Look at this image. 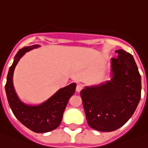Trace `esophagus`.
Listing matches in <instances>:
<instances>
[{
	"instance_id": "obj_1",
	"label": "esophagus",
	"mask_w": 148,
	"mask_h": 148,
	"mask_svg": "<svg viewBox=\"0 0 148 148\" xmlns=\"http://www.w3.org/2000/svg\"><path fill=\"white\" fill-rule=\"evenodd\" d=\"M82 88H83V85H82V84H78L77 85H76V92H80V90H81Z\"/></svg>"
}]
</instances>
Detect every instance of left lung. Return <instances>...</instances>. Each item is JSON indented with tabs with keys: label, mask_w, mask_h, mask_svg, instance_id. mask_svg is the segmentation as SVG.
Returning a JSON list of instances; mask_svg holds the SVG:
<instances>
[{
	"label": "left lung",
	"mask_w": 148,
	"mask_h": 148,
	"mask_svg": "<svg viewBox=\"0 0 148 148\" xmlns=\"http://www.w3.org/2000/svg\"><path fill=\"white\" fill-rule=\"evenodd\" d=\"M110 60L111 79L80 91L88 126L110 132L131 118L141 97V76L133 56L119 49Z\"/></svg>",
	"instance_id": "8db88e82"
}]
</instances>
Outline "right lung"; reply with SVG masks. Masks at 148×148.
<instances>
[{
	"mask_svg": "<svg viewBox=\"0 0 148 148\" xmlns=\"http://www.w3.org/2000/svg\"><path fill=\"white\" fill-rule=\"evenodd\" d=\"M39 45L25 47L18 51L10 68L5 92L8 102L15 117L25 127L36 133H46L55 130L61 123L68 100L75 93L76 83L60 88L49 99L39 105H28L21 101L14 86V72L18 61L27 51L39 47Z\"/></svg>",
	"mask_w": 148,
	"mask_h": 148,
	"instance_id": "right-lung-1",
	"label": "right lung"
}]
</instances>
